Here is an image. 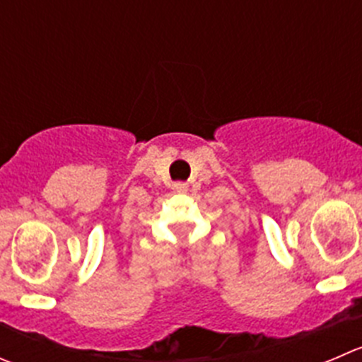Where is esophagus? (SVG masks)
<instances>
[{
	"label": "esophagus",
	"instance_id": "34e87169",
	"mask_svg": "<svg viewBox=\"0 0 362 362\" xmlns=\"http://www.w3.org/2000/svg\"><path fill=\"white\" fill-rule=\"evenodd\" d=\"M173 191L175 192H185L187 191V184H184V182H175Z\"/></svg>",
	"mask_w": 362,
	"mask_h": 362
}]
</instances>
